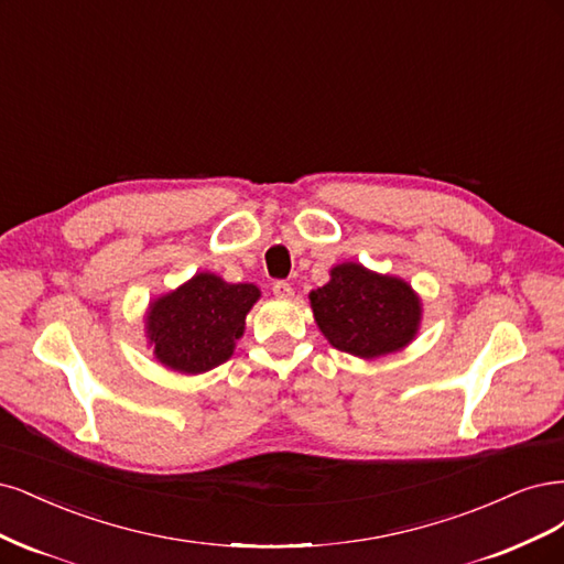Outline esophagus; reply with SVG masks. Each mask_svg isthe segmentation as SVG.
Listing matches in <instances>:
<instances>
[{"instance_id": "34e87169", "label": "esophagus", "mask_w": 564, "mask_h": 564, "mask_svg": "<svg viewBox=\"0 0 564 564\" xmlns=\"http://www.w3.org/2000/svg\"><path fill=\"white\" fill-rule=\"evenodd\" d=\"M271 290H274V295L279 300H290V297H293V285L285 283V281H276Z\"/></svg>"}]
</instances>
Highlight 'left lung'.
Wrapping results in <instances>:
<instances>
[{
    "mask_svg": "<svg viewBox=\"0 0 564 564\" xmlns=\"http://www.w3.org/2000/svg\"><path fill=\"white\" fill-rule=\"evenodd\" d=\"M314 321L335 349L362 360L403 351L422 328L424 306L401 276L360 262L330 269V281L308 293Z\"/></svg>",
    "mask_w": 564,
    "mask_h": 564,
    "instance_id": "obj_1",
    "label": "left lung"
}]
</instances>
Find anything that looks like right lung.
Returning a JSON list of instances; mask_svg holds the SVG:
<instances>
[{"label": "right lung", "mask_w": 564, "mask_h": 564, "mask_svg": "<svg viewBox=\"0 0 564 564\" xmlns=\"http://www.w3.org/2000/svg\"><path fill=\"white\" fill-rule=\"evenodd\" d=\"M262 297L256 283H227L210 271L150 300L144 337L163 368L204 375L231 358L246 333V316Z\"/></svg>", "instance_id": "add662e5"}]
</instances>
